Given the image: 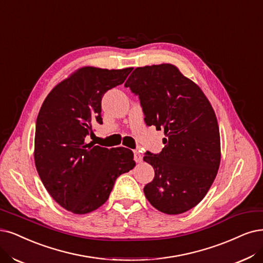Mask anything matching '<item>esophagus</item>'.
<instances>
[{"instance_id":"1","label":"esophagus","mask_w":263,"mask_h":263,"mask_svg":"<svg viewBox=\"0 0 263 263\" xmlns=\"http://www.w3.org/2000/svg\"><path fill=\"white\" fill-rule=\"evenodd\" d=\"M133 153H134V160L137 161V162H141V161L143 160L142 154H141L139 151H134Z\"/></svg>"}]
</instances>
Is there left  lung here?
<instances>
[{"label": "left lung", "instance_id": "obj_1", "mask_svg": "<svg viewBox=\"0 0 263 263\" xmlns=\"http://www.w3.org/2000/svg\"><path fill=\"white\" fill-rule=\"evenodd\" d=\"M124 85L139 95L146 124L166 137L159 155L143 158L155 170L145 197L167 215L186 212L206 196L220 166L215 110L200 87L172 64L135 68Z\"/></svg>", "mask_w": 263, "mask_h": 263}]
</instances>
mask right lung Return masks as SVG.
<instances>
[{"label": "right lung", "mask_w": 263, "mask_h": 263, "mask_svg": "<svg viewBox=\"0 0 263 263\" xmlns=\"http://www.w3.org/2000/svg\"><path fill=\"white\" fill-rule=\"evenodd\" d=\"M133 68L77 69L48 93L39 111L34 162L44 187L66 210L85 215L108 199L120 174L134 168L132 151L105 148L85 138L102 121V97Z\"/></svg>", "instance_id": "add662e5"}]
</instances>
